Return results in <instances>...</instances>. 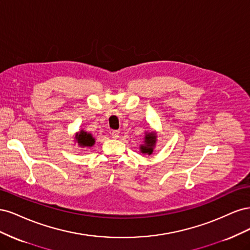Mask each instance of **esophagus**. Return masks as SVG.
<instances>
[{
	"label": "esophagus",
	"mask_w": 250,
	"mask_h": 250,
	"mask_svg": "<svg viewBox=\"0 0 250 250\" xmlns=\"http://www.w3.org/2000/svg\"><path fill=\"white\" fill-rule=\"evenodd\" d=\"M110 134H111L112 139H118V138L120 137V131H118V130H112Z\"/></svg>",
	"instance_id": "obj_1"
}]
</instances>
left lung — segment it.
Listing matches in <instances>:
<instances>
[{
  "mask_svg": "<svg viewBox=\"0 0 250 250\" xmlns=\"http://www.w3.org/2000/svg\"><path fill=\"white\" fill-rule=\"evenodd\" d=\"M157 143V132L156 131H146L144 142L140 145V151L143 154L151 155Z\"/></svg>",
  "mask_w": 250,
  "mask_h": 250,
  "instance_id": "8db88e82",
  "label": "left lung"
}]
</instances>
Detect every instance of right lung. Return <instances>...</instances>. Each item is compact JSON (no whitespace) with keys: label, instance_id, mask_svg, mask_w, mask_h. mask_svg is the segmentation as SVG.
Returning <instances> with one entry per match:
<instances>
[{"label":"right lung","instance_id":"1","mask_svg":"<svg viewBox=\"0 0 250 250\" xmlns=\"http://www.w3.org/2000/svg\"><path fill=\"white\" fill-rule=\"evenodd\" d=\"M75 143L78 144V146L81 148H90L95 145V138L90 132L81 129L75 134Z\"/></svg>","mask_w":250,"mask_h":250}]
</instances>
